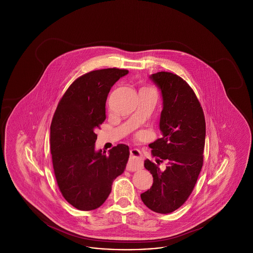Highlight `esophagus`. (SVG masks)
<instances>
[{"label":"esophagus","instance_id":"obj_1","mask_svg":"<svg viewBox=\"0 0 253 253\" xmlns=\"http://www.w3.org/2000/svg\"><path fill=\"white\" fill-rule=\"evenodd\" d=\"M131 160L127 165V170L129 171H135L141 169V159L142 155L141 152L137 149H132L131 152Z\"/></svg>","mask_w":253,"mask_h":253}]
</instances>
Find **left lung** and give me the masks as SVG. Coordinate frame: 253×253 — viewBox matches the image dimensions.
I'll list each match as a JSON object with an SVG mask.
<instances>
[{
    "label": "left lung",
    "instance_id": "obj_1",
    "mask_svg": "<svg viewBox=\"0 0 253 253\" xmlns=\"http://www.w3.org/2000/svg\"><path fill=\"white\" fill-rule=\"evenodd\" d=\"M151 79L161 89L163 110L159 127L162 136L149 145L157 163L145 160L153 174V186L141 193L150 210L169 213L184 204L196 184L204 160L206 121L201 104L192 87L173 73L153 74ZM166 161L167 169L159 168Z\"/></svg>",
    "mask_w": 253,
    "mask_h": 253
}]
</instances>
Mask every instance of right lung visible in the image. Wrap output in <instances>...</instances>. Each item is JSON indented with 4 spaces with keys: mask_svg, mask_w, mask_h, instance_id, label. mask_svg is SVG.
<instances>
[{
    "mask_svg": "<svg viewBox=\"0 0 253 253\" xmlns=\"http://www.w3.org/2000/svg\"><path fill=\"white\" fill-rule=\"evenodd\" d=\"M126 69L94 70L79 77L61 96L50 126V149L55 177L64 199L80 211L99 208L114 180L124 171L129 147L119 144L95 151L96 131L105 121L112 86Z\"/></svg>",
    "mask_w": 253,
    "mask_h": 253,
    "instance_id": "1",
    "label": "right lung"
}]
</instances>
